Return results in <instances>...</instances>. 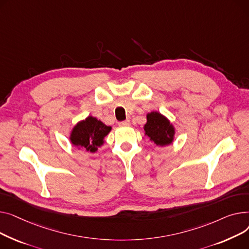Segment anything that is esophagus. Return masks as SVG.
<instances>
[{"instance_id": "34e87169", "label": "esophagus", "mask_w": 249, "mask_h": 249, "mask_svg": "<svg viewBox=\"0 0 249 249\" xmlns=\"http://www.w3.org/2000/svg\"><path fill=\"white\" fill-rule=\"evenodd\" d=\"M129 124H130L129 120H125V121H123V122L119 123L120 125H129Z\"/></svg>"}]
</instances>
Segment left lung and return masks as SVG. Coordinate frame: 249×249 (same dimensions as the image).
Here are the masks:
<instances>
[{
    "instance_id": "8db88e82",
    "label": "left lung",
    "mask_w": 249,
    "mask_h": 249,
    "mask_svg": "<svg viewBox=\"0 0 249 249\" xmlns=\"http://www.w3.org/2000/svg\"><path fill=\"white\" fill-rule=\"evenodd\" d=\"M147 120L143 129L151 141L159 145H167L173 142L174 127L165 116L154 111L147 115Z\"/></svg>"
}]
</instances>
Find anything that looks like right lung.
I'll use <instances>...</instances> for the list:
<instances>
[{"instance_id": "1", "label": "right lung", "mask_w": 249, "mask_h": 249, "mask_svg": "<svg viewBox=\"0 0 249 249\" xmlns=\"http://www.w3.org/2000/svg\"><path fill=\"white\" fill-rule=\"evenodd\" d=\"M110 129V126L92 116H89L74 126L70 140L75 147L94 153L97 151V147L104 143V138L108 135Z\"/></svg>"}]
</instances>
